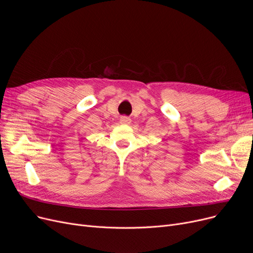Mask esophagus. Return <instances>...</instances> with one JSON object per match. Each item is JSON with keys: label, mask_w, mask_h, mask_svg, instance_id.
<instances>
[{"label": "esophagus", "mask_w": 253, "mask_h": 253, "mask_svg": "<svg viewBox=\"0 0 253 253\" xmlns=\"http://www.w3.org/2000/svg\"><path fill=\"white\" fill-rule=\"evenodd\" d=\"M130 118H128V117H126V116H123V117H121V119H120V123H121L122 125H128L129 123H130Z\"/></svg>", "instance_id": "obj_1"}]
</instances>
